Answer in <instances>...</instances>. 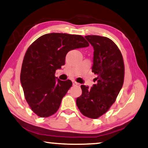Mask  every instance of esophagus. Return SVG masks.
<instances>
[{"label": "esophagus", "mask_w": 148, "mask_h": 148, "mask_svg": "<svg viewBox=\"0 0 148 148\" xmlns=\"http://www.w3.org/2000/svg\"><path fill=\"white\" fill-rule=\"evenodd\" d=\"M73 85H74V86H79V85H80V84L78 83H77L76 81H73Z\"/></svg>", "instance_id": "1"}]
</instances>
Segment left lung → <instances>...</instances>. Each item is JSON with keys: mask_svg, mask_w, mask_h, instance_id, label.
I'll list each match as a JSON object with an SVG mask.
<instances>
[{"mask_svg": "<svg viewBox=\"0 0 148 148\" xmlns=\"http://www.w3.org/2000/svg\"><path fill=\"white\" fill-rule=\"evenodd\" d=\"M94 48L92 72L97 83L91 88L81 85L82 95L76 103L84 116L97 119L105 114L116 101L124 83L123 57L112 40L100 36H86Z\"/></svg>", "mask_w": 148, "mask_h": 148, "instance_id": "left-lung-1", "label": "left lung"}]
</instances>
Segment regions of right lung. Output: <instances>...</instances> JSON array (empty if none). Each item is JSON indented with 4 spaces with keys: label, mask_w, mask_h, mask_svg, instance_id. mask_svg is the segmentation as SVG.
I'll return each mask as SVG.
<instances>
[{
    "label": "right lung",
    "mask_w": 148,
    "mask_h": 148,
    "mask_svg": "<svg viewBox=\"0 0 148 148\" xmlns=\"http://www.w3.org/2000/svg\"><path fill=\"white\" fill-rule=\"evenodd\" d=\"M88 45L82 36L62 33L43 35L29 45L22 62L20 82L25 99L36 115L46 118L58 111L72 82L56 79V71L65 65L70 50Z\"/></svg>",
    "instance_id": "1"
}]
</instances>
